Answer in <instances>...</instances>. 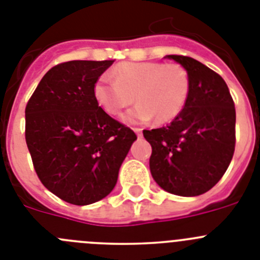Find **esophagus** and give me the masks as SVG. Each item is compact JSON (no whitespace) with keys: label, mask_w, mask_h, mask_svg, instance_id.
<instances>
[{"label":"esophagus","mask_w":260,"mask_h":260,"mask_svg":"<svg viewBox=\"0 0 260 260\" xmlns=\"http://www.w3.org/2000/svg\"><path fill=\"white\" fill-rule=\"evenodd\" d=\"M133 130H134L135 134H137L138 137H142V128H139V127H134V128H133Z\"/></svg>","instance_id":"esophagus-1"}]
</instances>
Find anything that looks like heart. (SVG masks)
<instances>
[{"label":"heart","mask_w":260,"mask_h":260,"mask_svg":"<svg viewBox=\"0 0 260 260\" xmlns=\"http://www.w3.org/2000/svg\"><path fill=\"white\" fill-rule=\"evenodd\" d=\"M114 79L102 75L93 86L96 102L108 114L117 116L138 103L126 122L168 123L180 116L191 89L190 75L180 63L123 62L113 70Z\"/></svg>","instance_id":"1"}]
</instances>
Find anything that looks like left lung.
Here are the masks:
<instances>
[{"label":"left lung","mask_w":260,"mask_h":260,"mask_svg":"<svg viewBox=\"0 0 260 260\" xmlns=\"http://www.w3.org/2000/svg\"><path fill=\"white\" fill-rule=\"evenodd\" d=\"M187 70L191 89L169 125L143 130L152 147L150 169L161 189L180 197L211 190L228 169L236 147V108L225 80L202 62L171 54Z\"/></svg>","instance_id":"8db88e82"}]
</instances>
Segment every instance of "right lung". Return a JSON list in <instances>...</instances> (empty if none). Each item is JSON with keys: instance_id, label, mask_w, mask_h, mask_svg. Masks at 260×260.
<instances>
[{"instance_id": "1", "label": "right lung", "mask_w": 260, "mask_h": 260, "mask_svg": "<svg viewBox=\"0 0 260 260\" xmlns=\"http://www.w3.org/2000/svg\"><path fill=\"white\" fill-rule=\"evenodd\" d=\"M114 59L53 66L26 105V143L41 183L62 201L105 198L137 135L99 107L93 86Z\"/></svg>"}]
</instances>
